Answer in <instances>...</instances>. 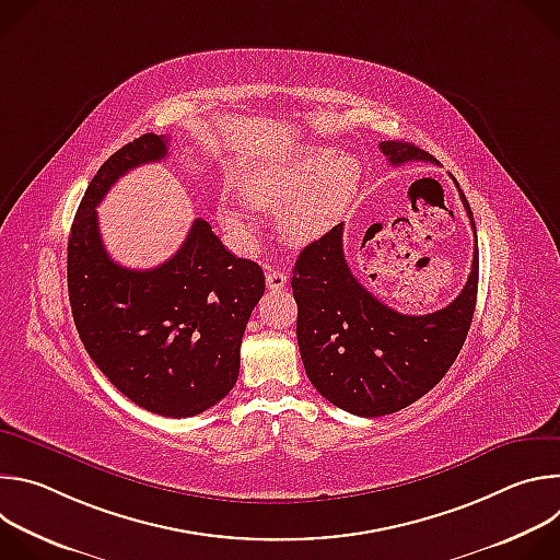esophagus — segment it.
<instances>
[{"label":"esophagus","instance_id":"1","mask_svg":"<svg viewBox=\"0 0 560 560\" xmlns=\"http://www.w3.org/2000/svg\"><path fill=\"white\" fill-rule=\"evenodd\" d=\"M266 285H268V290H283L288 285V275L277 268H270L266 272Z\"/></svg>","mask_w":560,"mask_h":560}]
</instances>
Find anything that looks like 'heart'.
I'll return each mask as SVG.
<instances>
[{
    "label": "heart",
    "instance_id": "obj_1",
    "mask_svg": "<svg viewBox=\"0 0 560 560\" xmlns=\"http://www.w3.org/2000/svg\"><path fill=\"white\" fill-rule=\"evenodd\" d=\"M357 184L359 168L350 156L312 150L255 173L244 195L253 206L277 212V228L288 244H310L341 219ZM221 219L238 238H253V219L238 206L225 203Z\"/></svg>",
    "mask_w": 560,
    "mask_h": 560
}]
</instances>
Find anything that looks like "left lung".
<instances>
[{
    "mask_svg": "<svg viewBox=\"0 0 560 560\" xmlns=\"http://www.w3.org/2000/svg\"><path fill=\"white\" fill-rule=\"evenodd\" d=\"M378 148L392 166L436 164L430 152L408 141L389 139ZM458 197L474 230L471 272L460 294L436 312L401 314L370 294L348 268L343 223L299 253L292 270L296 341L307 378L337 408L365 419L404 410L458 357L478 290L476 225L460 188Z\"/></svg>",
    "mask_w": 560,
    "mask_h": 560,
    "instance_id": "left-lung-1",
    "label": "left lung"
}]
</instances>
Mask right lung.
I'll use <instances>...</instances> for the list:
<instances>
[{"label": "right lung", "mask_w": 560, "mask_h": 560, "mask_svg": "<svg viewBox=\"0 0 560 560\" xmlns=\"http://www.w3.org/2000/svg\"><path fill=\"white\" fill-rule=\"evenodd\" d=\"M166 154L168 139L148 132L97 171L68 236V296L79 339L108 381L139 408L184 419L234 387L266 277L255 261L230 255L203 219L152 270L108 257L95 208L121 175Z\"/></svg>", "instance_id": "obj_1"}]
</instances>
